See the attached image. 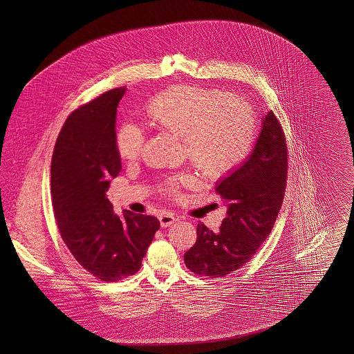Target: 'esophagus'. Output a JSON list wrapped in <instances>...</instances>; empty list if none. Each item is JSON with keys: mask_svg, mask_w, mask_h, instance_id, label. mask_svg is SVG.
<instances>
[{"mask_svg": "<svg viewBox=\"0 0 354 354\" xmlns=\"http://www.w3.org/2000/svg\"><path fill=\"white\" fill-rule=\"evenodd\" d=\"M159 221H160V225L163 228H166V227H169L171 224H174L175 221H178V219L174 215H171V214H162L159 216Z\"/></svg>", "mask_w": 354, "mask_h": 354, "instance_id": "esophagus-1", "label": "esophagus"}]
</instances>
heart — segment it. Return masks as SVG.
Here are the masks:
<instances>
[{
	"mask_svg": "<svg viewBox=\"0 0 354 354\" xmlns=\"http://www.w3.org/2000/svg\"><path fill=\"white\" fill-rule=\"evenodd\" d=\"M145 115L153 129L182 138L185 155L209 180L235 172L250 156L257 136L252 106L228 91L196 84H174L145 104ZM119 156L126 162L140 158L145 133L133 123L117 131ZM194 185L188 174H178L160 182L163 195L179 199L185 187Z\"/></svg>",
	"mask_w": 354,
	"mask_h": 354,
	"instance_id": "heart-1",
	"label": "heart"
}]
</instances>
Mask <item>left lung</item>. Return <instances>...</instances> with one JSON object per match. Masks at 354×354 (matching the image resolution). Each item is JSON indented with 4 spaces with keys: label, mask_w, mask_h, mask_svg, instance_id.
<instances>
[{
    "label": "left lung",
    "mask_w": 354,
    "mask_h": 354,
    "mask_svg": "<svg viewBox=\"0 0 354 354\" xmlns=\"http://www.w3.org/2000/svg\"><path fill=\"white\" fill-rule=\"evenodd\" d=\"M288 149L281 123L270 110L250 158L216 185L227 207L219 232L203 223L185 253V267L207 277H224L248 263L274 225L286 195Z\"/></svg>",
    "instance_id": "obj_1"
}]
</instances>
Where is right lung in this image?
Masks as SVG:
<instances>
[{"label": "right lung", "mask_w": 354, "mask_h": 354, "mask_svg": "<svg viewBox=\"0 0 354 354\" xmlns=\"http://www.w3.org/2000/svg\"><path fill=\"white\" fill-rule=\"evenodd\" d=\"M124 91V86L109 90L74 110L51 156V204L61 237L82 268L113 283L140 270L160 227L149 215H115L106 196L120 171L115 118Z\"/></svg>", "instance_id": "add662e5"}]
</instances>
